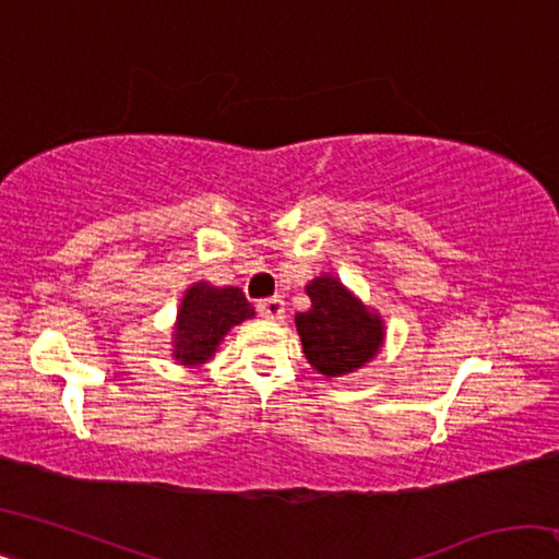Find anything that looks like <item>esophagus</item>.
I'll return each instance as SVG.
<instances>
[{"label": "esophagus", "mask_w": 559, "mask_h": 559, "mask_svg": "<svg viewBox=\"0 0 559 559\" xmlns=\"http://www.w3.org/2000/svg\"><path fill=\"white\" fill-rule=\"evenodd\" d=\"M257 310H259V316H261V318L276 320V318H281L283 313H286V302H283V298H281V296H271V298H263V300H259Z\"/></svg>", "instance_id": "obj_1"}]
</instances>
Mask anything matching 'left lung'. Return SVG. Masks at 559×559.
<instances>
[{
    "label": "left lung",
    "mask_w": 559,
    "mask_h": 559,
    "mask_svg": "<svg viewBox=\"0 0 559 559\" xmlns=\"http://www.w3.org/2000/svg\"><path fill=\"white\" fill-rule=\"evenodd\" d=\"M306 293L310 308L296 316V325L308 362L328 377L347 374L370 362L382 345V320L367 313L362 302L330 276L316 278Z\"/></svg>",
    "instance_id": "obj_1"
}]
</instances>
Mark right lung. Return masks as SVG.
<instances>
[{"label":"right lung","mask_w":559,"mask_h":559,"mask_svg":"<svg viewBox=\"0 0 559 559\" xmlns=\"http://www.w3.org/2000/svg\"><path fill=\"white\" fill-rule=\"evenodd\" d=\"M251 316V302L239 288H214L210 283H194L182 298L177 316L175 357L182 365H202L212 357L222 337Z\"/></svg>","instance_id":"add662e5"}]
</instances>
